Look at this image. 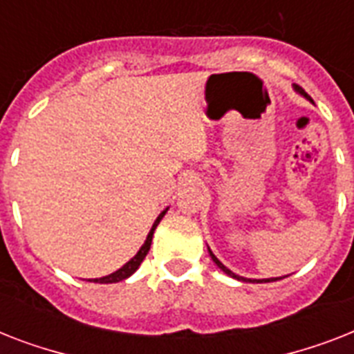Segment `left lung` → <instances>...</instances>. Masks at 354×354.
Wrapping results in <instances>:
<instances>
[{
	"mask_svg": "<svg viewBox=\"0 0 354 354\" xmlns=\"http://www.w3.org/2000/svg\"><path fill=\"white\" fill-rule=\"evenodd\" d=\"M296 91H297V93H301V95L305 97V99H308V101L313 102V99H310V97H308L307 93H305V91H303L301 88H299V86H296ZM207 250H209V248H207ZM209 255H211V259H213V263H215L216 266H218V268H221L222 272H224V274H227V275H230V277H233V279H236V281H246V283H263V281H264V283H270V281H277V279H279V277H272V279H263V281H259V279H253V281H252V279H246V277H241V275L233 274V272H232V270H230V268H226V266H224V264H222L221 261H218V259L215 257V253L211 252V250H209Z\"/></svg>",
	"mask_w": 354,
	"mask_h": 354,
	"instance_id": "left-lung-1",
	"label": "left lung"
}]
</instances>
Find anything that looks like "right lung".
Masks as SVG:
<instances>
[{
	"label": "right lung",
	"mask_w": 354,
	"mask_h": 354,
	"mask_svg": "<svg viewBox=\"0 0 354 354\" xmlns=\"http://www.w3.org/2000/svg\"><path fill=\"white\" fill-rule=\"evenodd\" d=\"M167 209H169V207H167ZM167 209L161 211L160 216L156 218V222H154V224H152V230H150L149 235H147V241H145L143 246L139 248V252L136 253V255H133V257L130 259V261H128V263L124 264V266H121V268H119L118 272H113V274H110V275H104V277H99V279H93V283H104V285H108V283H119V281L130 277V275H132L133 272H136V270L139 268V264L143 263V259L147 257V253H149V250H150V244H152V235H154L156 226H158L161 218L165 216Z\"/></svg>",
	"instance_id": "obj_1"
}]
</instances>
